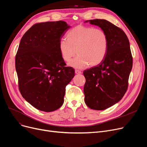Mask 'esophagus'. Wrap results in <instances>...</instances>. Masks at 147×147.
Instances as JSON below:
<instances>
[{"mask_svg": "<svg viewBox=\"0 0 147 147\" xmlns=\"http://www.w3.org/2000/svg\"><path fill=\"white\" fill-rule=\"evenodd\" d=\"M75 73H76V74H81V73H82V72H81L80 71H79V70L76 69V70H75Z\"/></svg>", "mask_w": 147, "mask_h": 147, "instance_id": "1", "label": "esophagus"}]
</instances>
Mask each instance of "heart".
<instances>
[{"mask_svg":"<svg viewBox=\"0 0 147 147\" xmlns=\"http://www.w3.org/2000/svg\"><path fill=\"white\" fill-rule=\"evenodd\" d=\"M67 40L62 38L59 42V50L62 59L71 61L69 63L75 68H83L88 65L96 66L105 59L108 48V38L105 32L101 29L78 25L69 30Z\"/></svg>","mask_w":147,"mask_h":147,"instance_id":"obj_1","label":"heart"}]
</instances>
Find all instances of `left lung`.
<instances>
[{"label": "left lung", "mask_w": 147, "mask_h": 147, "mask_svg": "<svg viewBox=\"0 0 147 147\" xmlns=\"http://www.w3.org/2000/svg\"><path fill=\"white\" fill-rule=\"evenodd\" d=\"M87 22L100 27L108 38L105 59L84 71L85 103L90 109L102 111L117 103L126 92L133 58L129 39L122 29L104 19Z\"/></svg>", "instance_id": "obj_1"}]
</instances>
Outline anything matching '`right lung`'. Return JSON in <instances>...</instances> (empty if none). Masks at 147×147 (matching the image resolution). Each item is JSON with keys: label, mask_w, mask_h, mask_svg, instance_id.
<instances>
[{"label": "right lung", "mask_w": 147, "mask_h": 147, "mask_svg": "<svg viewBox=\"0 0 147 147\" xmlns=\"http://www.w3.org/2000/svg\"><path fill=\"white\" fill-rule=\"evenodd\" d=\"M70 26L63 21L34 24L22 38L16 56L19 90L36 109L50 112L64 101L65 86L74 76L65 67L59 42Z\"/></svg>", "instance_id": "obj_1"}]
</instances>
